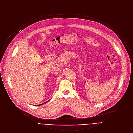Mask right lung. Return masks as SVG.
<instances>
[{"mask_svg":"<svg viewBox=\"0 0 133 133\" xmlns=\"http://www.w3.org/2000/svg\"><path fill=\"white\" fill-rule=\"evenodd\" d=\"M45 102V103H43V104H40V105H43V104H45V103H47V102Z\"/></svg>","mask_w":133,"mask_h":133,"instance_id":"add662e5","label":"right lung"}]
</instances>
